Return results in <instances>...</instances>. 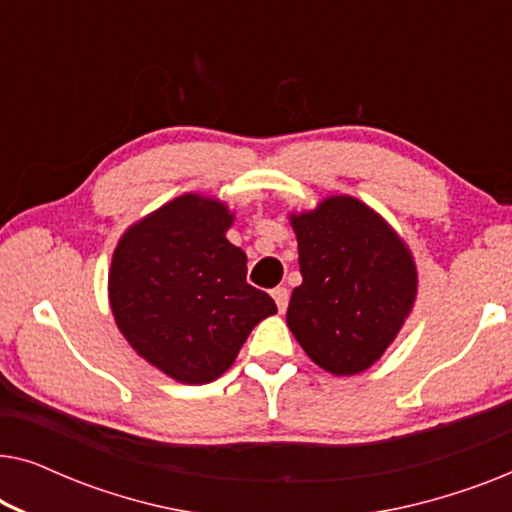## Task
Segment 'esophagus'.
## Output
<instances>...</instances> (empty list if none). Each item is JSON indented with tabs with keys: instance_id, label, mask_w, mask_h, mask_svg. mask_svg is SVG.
Instances as JSON below:
<instances>
[{
	"instance_id": "1",
	"label": "esophagus",
	"mask_w": 512,
	"mask_h": 512,
	"mask_svg": "<svg viewBox=\"0 0 512 512\" xmlns=\"http://www.w3.org/2000/svg\"><path fill=\"white\" fill-rule=\"evenodd\" d=\"M272 298H275L279 312H284L286 305H289V289L286 286H277V289H272Z\"/></svg>"
}]
</instances>
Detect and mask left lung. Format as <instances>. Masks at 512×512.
Instances as JSON below:
<instances>
[{"label": "left lung", "mask_w": 512, "mask_h": 512, "mask_svg": "<svg viewBox=\"0 0 512 512\" xmlns=\"http://www.w3.org/2000/svg\"><path fill=\"white\" fill-rule=\"evenodd\" d=\"M303 284L286 324L307 356L333 375L373 366L401 331L417 272L398 235L363 202L340 195L291 216Z\"/></svg>", "instance_id": "left-lung-1"}]
</instances>
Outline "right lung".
I'll list each match as a JSON object with an SVG mask.
<instances>
[{
	"label": "right lung",
	"mask_w": 512,
	"mask_h": 512,
	"mask_svg": "<svg viewBox=\"0 0 512 512\" xmlns=\"http://www.w3.org/2000/svg\"><path fill=\"white\" fill-rule=\"evenodd\" d=\"M221 202L181 195L121 237L109 272L116 324L139 356L186 384L233 366L258 321L277 312L247 284V254L226 240Z\"/></svg>",
	"instance_id": "obj_1"
}]
</instances>
